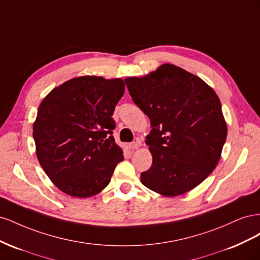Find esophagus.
Returning a JSON list of instances; mask_svg holds the SVG:
<instances>
[{
	"label": "esophagus",
	"instance_id": "obj_1",
	"mask_svg": "<svg viewBox=\"0 0 260 260\" xmlns=\"http://www.w3.org/2000/svg\"><path fill=\"white\" fill-rule=\"evenodd\" d=\"M140 146H141V141L140 140H137L136 142H132V143L129 144V148H131V149H138Z\"/></svg>",
	"mask_w": 260,
	"mask_h": 260
}]
</instances>
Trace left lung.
<instances>
[{
    "mask_svg": "<svg viewBox=\"0 0 260 260\" xmlns=\"http://www.w3.org/2000/svg\"><path fill=\"white\" fill-rule=\"evenodd\" d=\"M124 82L152 127L145 143L153 162L141 174V182L168 198L191 191L216 168L226 139L216 92L200 77L172 64Z\"/></svg>",
    "mask_w": 260,
    "mask_h": 260,
    "instance_id": "8db88e82",
    "label": "left lung"
}]
</instances>
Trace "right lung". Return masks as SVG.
<instances>
[{"label":"right lung","mask_w":260,"mask_h":260,"mask_svg":"<svg viewBox=\"0 0 260 260\" xmlns=\"http://www.w3.org/2000/svg\"><path fill=\"white\" fill-rule=\"evenodd\" d=\"M123 93L120 78L82 76L53 89L41 102L34 123L36 154L60 191L84 199L111 182L123 160L112 136V116Z\"/></svg>","instance_id":"1"}]
</instances>
